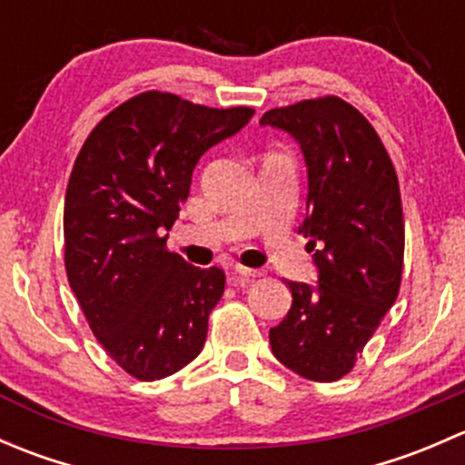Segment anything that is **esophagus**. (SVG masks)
<instances>
[{
  "label": "esophagus",
  "instance_id": "esophagus-1",
  "mask_svg": "<svg viewBox=\"0 0 465 465\" xmlns=\"http://www.w3.org/2000/svg\"><path fill=\"white\" fill-rule=\"evenodd\" d=\"M233 274H238V276H245V279H254V276H261L262 272H261V270H252V267H242V265H236V267H233Z\"/></svg>",
  "mask_w": 465,
  "mask_h": 465
}]
</instances>
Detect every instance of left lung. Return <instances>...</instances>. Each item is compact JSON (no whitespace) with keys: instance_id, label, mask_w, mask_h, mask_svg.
Listing matches in <instances>:
<instances>
[{"instance_id":"obj_1","label":"left lung","mask_w":465,"mask_h":465,"mask_svg":"<svg viewBox=\"0 0 465 465\" xmlns=\"http://www.w3.org/2000/svg\"><path fill=\"white\" fill-rule=\"evenodd\" d=\"M306 162V218L317 283L285 281L292 306L270 328L274 358L315 382L353 369L401 288L405 224L398 177L373 125L337 96L265 112Z\"/></svg>"}]
</instances>
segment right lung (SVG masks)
<instances>
[{"label": "right lung", "mask_w": 465, "mask_h": 465, "mask_svg": "<svg viewBox=\"0 0 465 465\" xmlns=\"http://www.w3.org/2000/svg\"><path fill=\"white\" fill-rule=\"evenodd\" d=\"M252 116V107L145 92L112 110L78 153L64 198L67 279L96 340L130 376L162 380L203 351L224 274L168 252L163 232L189 198L198 159Z\"/></svg>", "instance_id": "obj_1"}]
</instances>
